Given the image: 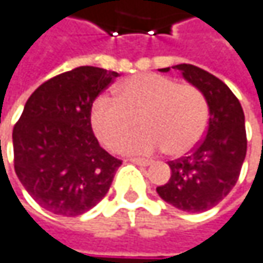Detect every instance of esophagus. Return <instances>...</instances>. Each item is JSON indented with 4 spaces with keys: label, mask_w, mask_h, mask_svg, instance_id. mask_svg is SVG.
<instances>
[{
    "label": "esophagus",
    "mask_w": 263,
    "mask_h": 263,
    "mask_svg": "<svg viewBox=\"0 0 263 263\" xmlns=\"http://www.w3.org/2000/svg\"><path fill=\"white\" fill-rule=\"evenodd\" d=\"M132 163H135V164H141V166H149L153 161L148 159H138V157H133V159H130Z\"/></svg>",
    "instance_id": "esophagus-1"
}]
</instances>
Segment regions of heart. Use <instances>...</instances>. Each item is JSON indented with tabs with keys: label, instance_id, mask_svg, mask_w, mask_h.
Listing matches in <instances>:
<instances>
[{
	"label": "heart",
	"instance_id": "1",
	"mask_svg": "<svg viewBox=\"0 0 263 263\" xmlns=\"http://www.w3.org/2000/svg\"><path fill=\"white\" fill-rule=\"evenodd\" d=\"M208 117V103L199 88L156 73L128 78L118 88V97L100 94L91 106L92 130L107 148H117L141 121L145 128L125 137L120 146L130 154L163 148L171 156L187 154L202 141Z\"/></svg>",
	"mask_w": 263,
	"mask_h": 263
}]
</instances>
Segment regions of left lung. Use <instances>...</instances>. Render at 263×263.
I'll list each match as a JSON object with an SVG mask.
<instances>
[{
  "mask_svg": "<svg viewBox=\"0 0 263 263\" xmlns=\"http://www.w3.org/2000/svg\"><path fill=\"white\" fill-rule=\"evenodd\" d=\"M174 68L202 91L210 120L202 141L187 156L169 161L171 178L157 193L178 210L202 213L228 196L239 178L247 153L244 112L229 86L214 74L192 64Z\"/></svg>",
  "mask_w": 263,
  "mask_h": 263,
  "instance_id": "1",
  "label": "left lung"
}]
</instances>
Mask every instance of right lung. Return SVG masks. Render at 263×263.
Returning <instances> with one entry per match:
<instances>
[{
	"mask_svg": "<svg viewBox=\"0 0 263 263\" xmlns=\"http://www.w3.org/2000/svg\"><path fill=\"white\" fill-rule=\"evenodd\" d=\"M118 76L91 66L57 74L31 94L14 124V172L53 214L76 217L96 206L122 164L99 145L91 127L92 102Z\"/></svg>",
	"mask_w": 263,
	"mask_h": 263,
	"instance_id": "1",
	"label": "right lung"
}]
</instances>
